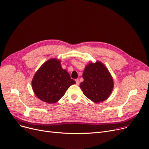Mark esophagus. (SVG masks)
I'll list each match as a JSON object with an SVG mask.
<instances>
[{
	"label": "esophagus",
	"instance_id": "esophagus-1",
	"mask_svg": "<svg viewBox=\"0 0 149 149\" xmlns=\"http://www.w3.org/2000/svg\"><path fill=\"white\" fill-rule=\"evenodd\" d=\"M75 81H76V84L77 85H79V83H80V80L79 79H76L75 80Z\"/></svg>",
	"mask_w": 149,
	"mask_h": 149
}]
</instances>
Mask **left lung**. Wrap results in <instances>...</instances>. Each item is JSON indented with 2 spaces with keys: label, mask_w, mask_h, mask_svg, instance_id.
<instances>
[{
  "label": "left lung",
  "mask_w": 149,
  "mask_h": 149,
  "mask_svg": "<svg viewBox=\"0 0 149 149\" xmlns=\"http://www.w3.org/2000/svg\"><path fill=\"white\" fill-rule=\"evenodd\" d=\"M83 78L84 81L80 87L84 95L93 102H102L111 95L113 88V79L101 62L89 63L84 70Z\"/></svg>",
  "instance_id": "left-lung-1"
}]
</instances>
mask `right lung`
Listing matches in <instances>:
<instances>
[{
    "mask_svg": "<svg viewBox=\"0 0 149 149\" xmlns=\"http://www.w3.org/2000/svg\"><path fill=\"white\" fill-rule=\"evenodd\" d=\"M60 61L51 58L38 69L32 80V87L36 95L49 104L56 103L75 81L69 74L62 69Z\"/></svg>",
    "mask_w": 149,
    "mask_h": 149,
    "instance_id": "add662e5",
    "label": "right lung"
}]
</instances>
